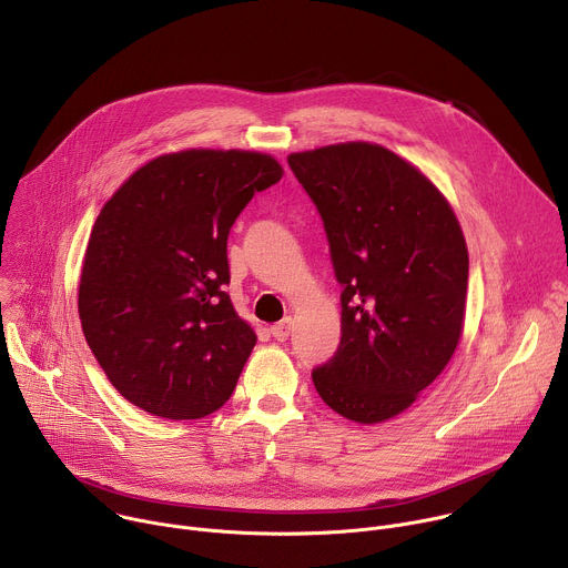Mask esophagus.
<instances>
[{
	"mask_svg": "<svg viewBox=\"0 0 568 568\" xmlns=\"http://www.w3.org/2000/svg\"><path fill=\"white\" fill-rule=\"evenodd\" d=\"M290 331H292V321L290 318H285V321H281V323H276V326H272V337L274 339H278V342H285L287 337H290Z\"/></svg>",
	"mask_w": 568,
	"mask_h": 568,
	"instance_id": "1",
	"label": "esophagus"
}]
</instances>
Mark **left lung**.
I'll return each mask as SVG.
<instances>
[{"instance_id": "1", "label": "left lung", "mask_w": 568, "mask_h": 568, "mask_svg": "<svg viewBox=\"0 0 568 568\" xmlns=\"http://www.w3.org/2000/svg\"><path fill=\"white\" fill-rule=\"evenodd\" d=\"M287 164L326 226L342 292V342L312 371L346 420L407 412L449 364L465 326L469 256L438 186L379 143L292 152Z\"/></svg>"}]
</instances>
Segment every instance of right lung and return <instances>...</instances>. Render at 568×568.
<instances>
[{
    "instance_id": "right-lung-1",
    "label": "right lung",
    "mask_w": 568,
    "mask_h": 568,
    "mask_svg": "<svg viewBox=\"0 0 568 568\" xmlns=\"http://www.w3.org/2000/svg\"><path fill=\"white\" fill-rule=\"evenodd\" d=\"M281 178L265 152L186 148L150 159L103 204L78 314L108 379L134 407L197 420L231 397L256 333L222 290L226 237L254 193Z\"/></svg>"
}]
</instances>
